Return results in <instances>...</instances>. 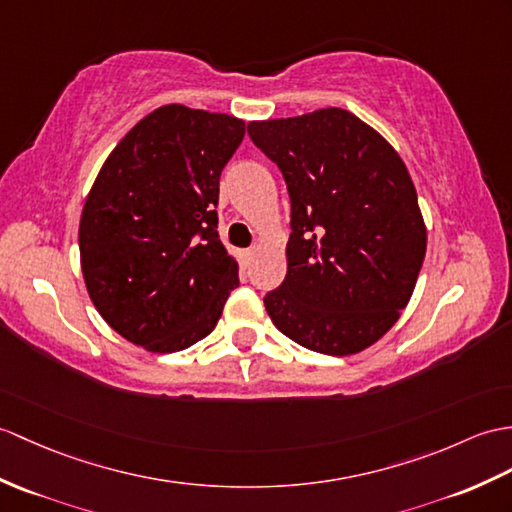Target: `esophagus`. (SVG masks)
<instances>
[{"label":"esophagus","mask_w":512,"mask_h":512,"mask_svg":"<svg viewBox=\"0 0 512 512\" xmlns=\"http://www.w3.org/2000/svg\"><path fill=\"white\" fill-rule=\"evenodd\" d=\"M255 255H257V248H246V251H242V253H240L242 266H244V268L251 266V264H253V259H255Z\"/></svg>","instance_id":"1"}]
</instances>
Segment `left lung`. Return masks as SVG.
<instances>
[{
    "label": "left lung",
    "mask_w": 512,
    "mask_h": 512,
    "mask_svg": "<svg viewBox=\"0 0 512 512\" xmlns=\"http://www.w3.org/2000/svg\"><path fill=\"white\" fill-rule=\"evenodd\" d=\"M288 185V272L264 305L301 347L353 355L397 323L417 285L427 229L399 152L344 109L248 122Z\"/></svg>",
    "instance_id": "1"
}]
</instances>
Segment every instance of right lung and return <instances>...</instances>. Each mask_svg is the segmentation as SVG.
Listing matches in <instances>:
<instances>
[{
	"mask_svg": "<svg viewBox=\"0 0 512 512\" xmlns=\"http://www.w3.org/2000/svg\"><path fill=\"white\" fill-rule=\"evenodd\" d=\"M246 124L165 104L122 137L82 207L80 266L95 310L152 353L209 336L237 279L218 237L220 174Z\"/></svg>",
	"mask_w": 512,
	"mask_h": 512,
	"instance_id": "obj_1",
	"label": "right lung"
}]
</instances>
